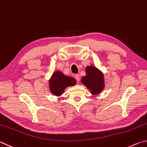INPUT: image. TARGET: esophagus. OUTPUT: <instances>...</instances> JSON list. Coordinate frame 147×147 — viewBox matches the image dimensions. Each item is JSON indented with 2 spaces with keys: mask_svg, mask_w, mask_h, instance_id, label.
Returning <instances> with one entry per match:
<instances>
[{
  "mask_svg": "<svg viewBox=\"0 0 147 147\" xmlns=\"http://www.w3.org/2000/svg\"><path fill=\"white\" fill-rule=\"evenodd\" d=\"M75 78L78 81H80V76H79V74H76V75L75 76Z\"/></svg>",
  "mask_w": 147,
  "mask_h": 147,
  "instance_id": "1",
  "label": "esophagus"
}]
</instances>
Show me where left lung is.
I'll return each mask as SVG.
<instances>
[{
  "mask_svg": "<svg viewBox=\"0 0 147 147\" xmlns=\"http://www.w3.org/2000/svg\"><path fill=\"white\" fill-rule=\"evenodd\" d=\"M86 76L82 77V83L86 86L92 94H98L104 87L103 76L94 66L86 67Z\"/></svg>",
  "mask_w": 147,
  "mask_h": 147,
  "instance_id": "8db88e82",
  "label": "left lung"
}]
</instances>
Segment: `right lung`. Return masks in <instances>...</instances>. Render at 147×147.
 Returning a JSON list of instances; mask_svg holds the SVG:
<instances>
[{
	"mask_svg": "<svg viewBox=\"0 0 147 147\" xmlns=\"http://www.w3.org/2000/svg\"><path fill=\"white\" fill-rule=\"evenodd\" d=\"M76 84L75 79L64 76L61 71H56L53 74L50 81L51 92L55 96H60L66 87L74 86Z\"/></svg>",
	"mask_w": 147,
	"mask_h": 147,
	"instance_id": "obj_1",
	"label": "right lung"
}]
</instances>
